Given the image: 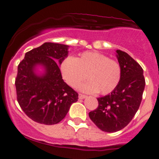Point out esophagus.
Listing matches in <instances>:
<instances>
[{
    "mask_svg": "<svg viewBox=\"0 0 159 159\" xmlns=\"http://www.w3.org/2000/svg\"><path fill=\"white\" fill-rule=\"evenodd\" d=\"M87 96H85V95H83V94H79V96H78V98H79L80 100H83V99H84V98H86Z\"/></svg>",
    "mask_w": 159,
    "mask_h": 159,
    "instance_id": "esophagus-1",
    "label": "esophagus"
}]
</instances>
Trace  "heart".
<instances>
[{
	"mask_svg": "<svg viewBox=\"0 0 159 159\" xmlns=\"http://www.w3.org/2000/svg\"><path fill=\"white\" fill-rule=\"evenodd\" d=\"M64 81L72 88H77L87 78L90 80L81 85L83 92L102 95L112 93L121 80L120 64L115 59L97 52H84L79 57H66L60 65Z\"/></svg>",
	"mask_w": 159,
	"mask_h": 159,
	"instance_id": "1",
	"label": "heart"
}]
</instances>
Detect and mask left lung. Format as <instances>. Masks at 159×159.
I'll return each instance as SVG.
<instances>
[{
  "instance_id": "8db88e82",
  "label": "left lung",
  "mask_w": 159,
  "mask_h": 159,
  "mask_svg": "<svg viewBox=\"0 0 159 159\" xmlns=\"http://www.w3.org/2000/svg\"><path fill=\"white\" fill-rule=\"evenodd\" d=\"M121 70L120 82L112 93L98 98L99 106L89 114L102 131L115 133L126 126L139 109L145 87L143 70L131 56L116 50Z\"/></svg>"
}]
</instances>
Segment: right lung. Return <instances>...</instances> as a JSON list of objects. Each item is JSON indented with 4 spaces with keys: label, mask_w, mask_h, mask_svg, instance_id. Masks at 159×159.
Wrapping results in <instances>:
<instances>
[{
    "label": "right lung",
    "mask_w": 159,
    "mask_h": 159,
    "mask_svg": "<svg viewBox=\"0 0 159 159\" xmlns=\"http://www.w3.org/2000/svg\"><path fill=\"white\" fill-rule=\"evenodd\" d=\"M68 48L45 42L27 52L18 66L15 83L18 103L30 118L40 124H57L78 101V93L64 82L59 66L67 56ZM38 67L44 72L38 74Z\"/></svg>",
    "instance_id": "right-lung-1"
}]
</instances>
